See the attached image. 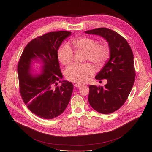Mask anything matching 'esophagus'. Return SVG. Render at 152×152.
<instances>
[{
  "label": "esophagus",
  "instance_id": "34e87169",
  "mask_svg": "<svg viewBox=\"0 0 152 152\" xmlns=\"http://www.w3.org/2000/svg\"><path fill=\"white\" fill-rule=\"evenodd\" d=\"M74 86H75L76 87H81L83 86V85H82V84H75Z\"/></svg>",
  "mask_w": 152,
  "mask_h": 152
}]
</instances>
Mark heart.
<instances>
[{"label": "heart", "mask_w": 152, "mask_h": 152, "mask_svg": "<svg viewBox=\"0 0 152 152\" xmlns=\"http://www.w3.org/2000/svg\"><path fill=\"white\" fill-rule=\"evenodd\" d=\"M71 43L76 52H84V61L89 60L97 66L105 65L110 58V47L105 41L98 42L94 38L82 36L73 39ZM57 55L63 65H68L73 61L74 52L68 45L63 44L59 48ZM94 73V68L90 63H75L66 69L65 76L70 81L83 83L88 80Z\"/></svg>", "instance_id": "heart-1"}]
</instances>
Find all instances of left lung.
I'll list each match as a JSON object with an SVG mask.
<instances>
[{"mask_svg": "<svg viewBox=\"0 0 152 152\" xmlns=\"http://www.w3.org/2000/svg\"><path fill=\"white\" fill-rule=\"evenodd\" d=\"M85 33L104 37L111 50L109 61L95 77L97 80L106 79L107 84L104 86H90L89 102L100 113H113L125 103L135 81L132 51L125 38L110 29L99 28Z\"/></svg>", "mask_w": 152, "mask_h": 152, "instance_id": "obj_1", "label": "left lung"}]
</instances>
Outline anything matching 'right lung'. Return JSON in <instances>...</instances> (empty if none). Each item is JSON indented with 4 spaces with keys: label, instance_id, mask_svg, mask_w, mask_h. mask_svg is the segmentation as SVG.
I'll use <instances>...</instances> for the list:
<instances>
[{
    "label": "right lung",
    "instance_id": "add662e5",
    "mask_svg": "<svg viewBox=\"0 0 152 152\" xmlns=\"http://www.w3.org/2000/svg\"><path fill=\"white\" fill-rule=\"evenodd\" d=\"M69 31L49 32L32 40L23 50L18 63L19 90L23 102L37 116L50 119L60 115L68 105L73 84L63 81L58 59V48ZM40 58L44 63L43 75H30L32 59Z\"/></svg>",
    "mask_w": 152,
    "mask_h": 152
}]
</instances>
